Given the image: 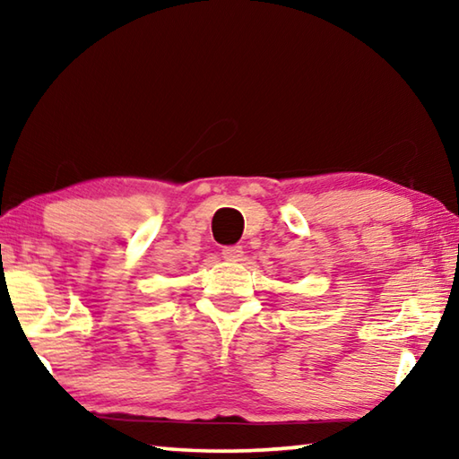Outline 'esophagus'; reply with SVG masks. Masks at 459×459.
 <instances>
[{
  "instance_id": "esophagus-1",
  "label": "esophagus",
  "mask_w": 459,
  "mask_h": 459,
  "mask_svg": "<svg viewBox=\"0 0 459 459\" xmlns=\"http://www.w3.org/2000/svg\"><path fill=\"white\" fill-rule=\"evenodd\" d=\"M222 257L227 261H238L240 257H243V247H224Z\"/></svg>"
}]
</instances>
